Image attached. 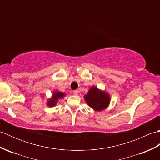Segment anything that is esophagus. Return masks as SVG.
I'll return each instance as SVG.
<instances>
[{
	"mask_svg": "<svg viewBox=\"0 0 160 160\" xmlns=\"http://www.w3.org/2000/svg\"><path fill=\"white\" fill-rule=\"evenodd\" d=\"M73 93L75 95V96H78V91L77 90H75V91H73Z\"/></svg>",
	"mask_w": 160,
	"mask_h": 160,
	"instance_id": "1",
	"label": "esophagus"
}]
</instances>
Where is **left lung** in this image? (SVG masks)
Segmentation results:
<instances>
[{
	"label": "left lung",
	"mask_w": 160,
	"mask_h": 160,
	"mask_svg": "<svg viewBox=\"0 0 160 160\" xmlns=\"http://www.w3.org/2000/svg\"><path fill=\"white\" fill-rule=\"evenodd\" d=\"M87 105L96 111H102L109 106L111 102L110 94L105 90L92 86L87 93L84 96Z\"/></svg>",
	"instance_id": "8db88e82"
}]
</instances>
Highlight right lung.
<instances>
[{
	"instance_id": "add662e5",
	"label": "right lung",
	"mask_w": 160,
	"mask_h": 160,
	"mask_svg": "<svg viewBox=\"0 0 160 160\" xmlns=\"http://www.w3.org/2000/svg\"><path fill=\"white\" fill-rule=\"evenodd\" d=\"M66 96V93L62 92V91H53L52 94V97L50 98H48L47 100L46 104L47 107H55L58 102V101Z\"/></svg>"
}]
</instances>
